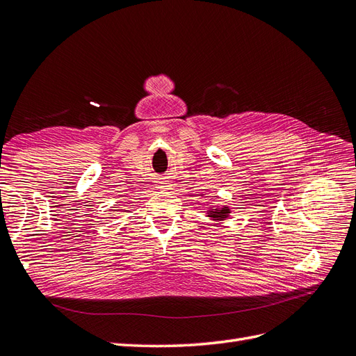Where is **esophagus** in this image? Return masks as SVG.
<instances>
[{"label":"esophagus","mask_w":356,"mask_h":356,"mask_svg":"<svg viewBox=\"0 0 356 356\" xmlns=\"http://www.w3.org/2000/svg\"><path fill=\"white\" fill-rule=\"evenodd\" d=\"M169 187H170L169 181H166V179L157 181V188H160V190H169Z\"/></svg>","instance_id":"obj_1"}]
</instances>
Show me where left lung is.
Returning <instances> with one entry per match:
<instances>
[{
    "label": "left lung",
    "instance_id": "obj_1",
    "mask_svg": "<svg viewBox=\"0 0 356 356\" xmlns=\"http://www.w3.org/2000/svg\"><path fill=\"white\" fill-rule=\"evenodd\" d=\"M203 196V195H200ZM232 209L224 204V207H218V204H209V209L207 211V217H209L212 221H224L230 217Z\"/></svg>",
    "mask_w": 356,
    "mask_h": 356
}]
</instances>
